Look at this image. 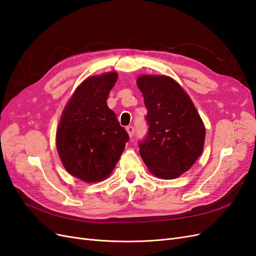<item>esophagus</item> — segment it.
<instances>
[{
  "instance_id": "1",
  "label": "esophagus",
  "mask_w": 256,
  "mask_h": 256,
  "mask_svg": "<svg viewBox=\"0 0 256 256\" xmlns=\"http://www.w3.org/2000/svg\"><path fill=\"white\" fill-rule=\"evenodd\" d=\"M126 130H127V132H128V134H129L130 138L134 136V128L132 126H127V127H126Z\"/></svg>"
}]
</instances>
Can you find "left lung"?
<instances>
[{"label": "left lung", "instance_id": "obj_1", "mask_svg": "<svg viewBox=\"0 0 256 256\" xmlns=\"http://www.w3.org/2000/svg\"><path fill=\"white\" fill-rule=\"evenodd\" d=\"M147 109L148 131L138 142L152 174L173 180L187 172L204 148L205 126L187 92L166 76L138 78Z\"/></svg>", "mask_w": 256, "mask_h": 256}]
</instances>
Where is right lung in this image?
Listing matches in <instances>:
<instances>
[{
    "mask_svg": "<svg viewBox=\"0 0 256 256\" xmlns=\"http://www.w3.org/2000/svg\"><path fill=\"white\" fill-rule=\"evenodd\" d=\"M115 72L84 80L69 99L56 131V148L69 174L86 182L109 176L129 140L106 99Z\"/></svg>",
    "mask_w": 256,
    "mask_h": 256,
    "instance_id": "1",
    "label": "right lung"
}]
</instances>
